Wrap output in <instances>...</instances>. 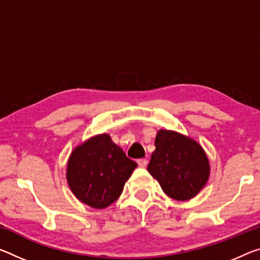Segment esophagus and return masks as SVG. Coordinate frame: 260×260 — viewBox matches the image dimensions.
Masks as SVG:
<instances>
[{
	"instance_id": "1",
	"label": "esophagus",
	"mask_w": 260,
	"mask_h": 260,
	"mask_svg": "<svg viewBox=\"0 0 260 260\" xmlns=\"http://www.w3.org/2000/svg\"><path fill=\"white\" fill-rule=\"evenodd\" d=\"M138 164L141 168H146L147 164H148V159L147 158H140V159H138Z\"/></svg>"
}]
</instances>
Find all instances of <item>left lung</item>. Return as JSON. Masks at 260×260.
<instances>
[{
    "mask_svg": "<svg viewBox=\"0 0 260 260\" xmlns=\"http://www.w3.org/2000/svg\"><path fill=\"white\" fill-rule=\"evenodd\" d=\"M148 172L168 197L178 201L194 198L211 175L209 159L196 140L170 129H159Z\"/></svg>",
    "mask_w": 260,
    "mask_h": 260,
    "instance_id": "1",
    "label": "left lung"
}]
</instances>
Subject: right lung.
Returning <instances> with one entry per match:
<instances>
[{"label":"right lung","instance_id":"add662e5","mask_svg":"<svg viewBox=\"0 0 260 260\" xmlns=\"http://www.w3.org/2000/svg\"><path fill=\"white\" fill-rule=\"evenodd\" d=\"M138 164L110 134H97L74 148L67 162L68 186L81 203L104 209L120 197Z\"/></svg>","mask_w":260,"mask_h":260}]
</instances>
